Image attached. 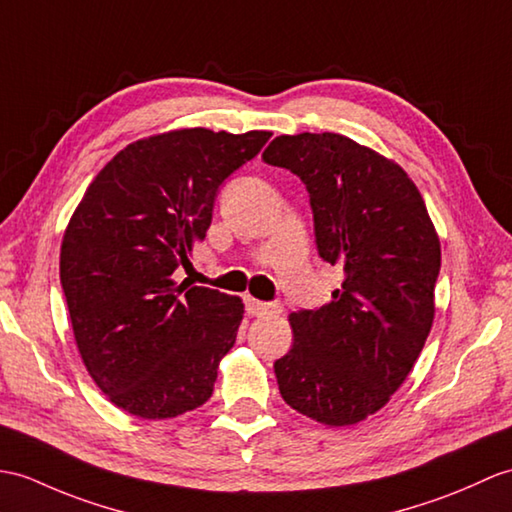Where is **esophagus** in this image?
<instances>
[{
  "label": "esophagus",
  "instance_id": "34e87169",
  "mask_svg": "<svg viewBox=\"0 0 512 512\" xmlns=\"http://www.w3.org/2000/svg\"><path fill=\"white\" fill-rule=\"evenodd\" d=\"M246 310L253 316H272V314H281V303L277 301H257L248 296L246 299Z\"/></svg>",
  "mask_w": 512,
  "mask_h": 512
}]
</instances>
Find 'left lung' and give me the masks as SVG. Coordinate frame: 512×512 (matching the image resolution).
Returning <instances> with one entry per match:
<instances>
[{"label":"left lung","instance_id":"8db88e82","mask_svg":"<svg viewBox=\"0 0 512 512\" xmlns=\"http://www.w3.org/2000/svg\"><path fill=\"white\" fill-rule=\"evenodd\" d=\"M264 159L303 181L318 255L342 266L331 303L290 314L292 349L275 362L283 401L325 425L384 408L434 320L441 242L408 174L336 133L272 139Z\"/></svg>","mask_w":512,"mask_h":512}]
</instances>
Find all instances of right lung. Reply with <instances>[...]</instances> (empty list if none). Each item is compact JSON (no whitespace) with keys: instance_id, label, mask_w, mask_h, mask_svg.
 <instances>
[{"instance_id":"obj_1","label":"right lung","mask_w":512,"mask_h":512,"mask_svg":"<svg viewBox=\"0 0 512 512\" xmlns=\"http://www.w3.org/2000/svg\"><path fill=\"white\" fill-rule=\"evenodd\" d=\"M270 137L185 128L139 139L80 200L63 237L61 285L82 362L117 408L172 419L211 397L244 305L172 275L205 240L220 185Z\"/></svg>"}]
</instances>
